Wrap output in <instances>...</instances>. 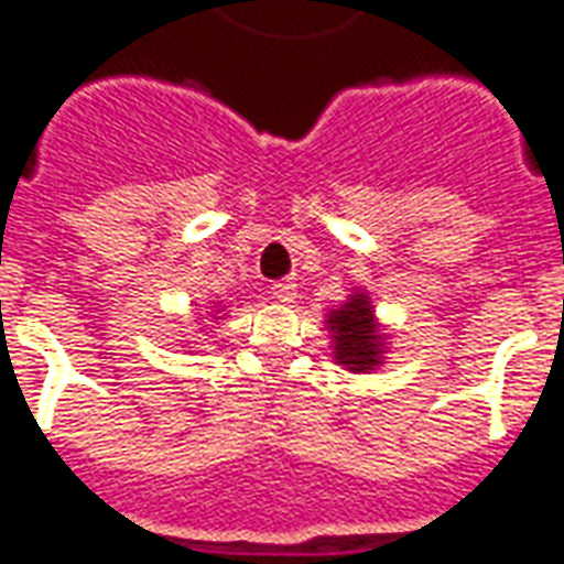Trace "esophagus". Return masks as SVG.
<instances>
[{
    "label": "esophagus",
    "mask_w": 564,
    "mask_h": 564,
    "mask_svg": "<svg viewBox=\"0 0 564 564\" xmlns=\"http://www.w3.org/2000/svg\"><path fill=\"white\" fill-rule=\"evenodd\" d=\"M270 294L276 300H282V303H291V300L297 297V282H294V279H279Z\"/></svg>",
    "instance_id": "1"
}]
</instances>
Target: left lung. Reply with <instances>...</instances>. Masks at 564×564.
<instances>
[{"mask_svg": "<svg viewBox=\"0 0 564 564\" xmlns=\"http://www.w3.org/2000/svg\"><path fill=\"white\" fill-rule=\"evenodd\" d=\"M327 330L333 333V357L351 372H367L381 364L384 333L378 330L372 300L355 291L348 303L327 315Z\"/></svg>", "mask_w": 564, "mask_h": 564, "instance_id": "obj_1", "label": "left lung"}]
</instances>
